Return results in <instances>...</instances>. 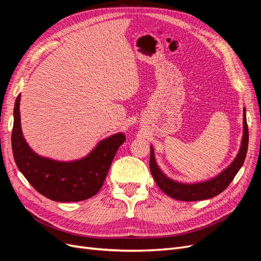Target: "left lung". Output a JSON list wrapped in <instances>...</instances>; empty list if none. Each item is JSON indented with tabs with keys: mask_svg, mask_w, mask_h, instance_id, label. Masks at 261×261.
Returning <instances> with one entry per match:
<instances>
[{
	"mask_svg": "<svg viewBox=\"0 0 261 261\" xmlns=\"http://www.w3.org/2000/svg\"><path fill=\"white\" fill-rule=\"evenodd\" d=\"M248 148V127L246 122V109L243 111V137L242 143L232 163L226 167L222 172L210 179H206L198 183H181V181L170 178L159 168L154 156L153 147H150V171L155 180L156 185L161 191L172 198L181 201H197L209 199L222 193L230 185L235 175L242 168L245 161Z\"/></svg>",
	"mask_w": 261,
	"mask_h": 261,
	"instance_id": "obj_1",
	"label": "left lung"
}]
</instances>
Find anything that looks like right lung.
Wrapping results in <instances>:
<instances>
[{
    "mask_svg": "<svg viewBox=\"0 0 261 261\" xmlns=\"http://www.w3.org/2000/svg\"><path fill=\"white\" fill-rule=\"evenodd\" d=\"M20 94L15 101L12 149L18 170L29 184L46 198L59 202L88 199L103 185L113 158L126 137L117 133L100 140L82 159L58 161L41 156L29 147L23 138L20 111Z\"/></svg>",
    "mask_w": 261,
    "mask_h": 261,
    "instance_id": "right-lung-1",
    "label": "right lung"
}]
</instances>
